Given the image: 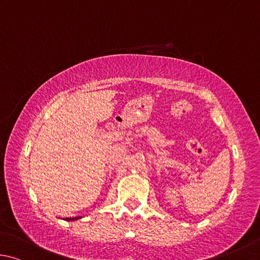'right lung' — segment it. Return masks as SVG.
I'll list each match as a JSON object with an SVG mask.
<instances>
[{"mask_svg":"<svg viewBox=\"0 0 260 260\" xmlns=\"http://www.w3.org/2000/svg\"><path fill=\"white\" fill-rule=\"evenodd\" d=\"M81 217H73V218H70V217H66V218H63V220H66V221H74V220H77V219H80Z\"/></svg>","mask_w":260,"mask_h":260,"instance_id":"1","label":"right lung"}]
</instances>
